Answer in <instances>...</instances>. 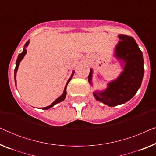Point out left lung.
Returning <instances> with one entry per match:
<instances>
[{
    "label": "left lung",
    "instance_id": "obj_1",
    "mask_svg": "<svg viewBox=\"0 0 156 156\" xmlns=\"http://www.w3.org/2000/svg\"><path fill=\"white\" fill-rule=\"evenodd\" d=\"M115 48V56L124 63L123 72L116 80L108 84L105 90L94 92V96L108 106L124 104L136 94L140 88L144 74V57L136 40L131 36L119 35ZM92 69H90L88 81L91 84Z\"/></svg>",
    "mask_w": 156,
    "mask_h": 156
}]
</instances>
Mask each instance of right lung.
<instances>
[{
	"mask_svg": "<svg viewBox=\"0 0 156 156\" xmlns=\"http://www.w3.org/2000/svg\"><path fill=\"white\" fill-rule=\"evenodd\" d=\"M28 44H29V40L26 42V43L25 44V45H24V48H23V52H21L20 54H19L18 57V59H17L16 64V69H15V72H14V76H15V82H16V72H17V71H18V69L19 65H20V61L22 60L23 58V57H24V56L25 55V54H26V52H27L26 48L27 47V45H28ZM74 73V72H72V74L71 77H70V78L69 79V80H68L67 82V84H66V85H65V89H64V92H63L62 94L59 97L57 98V99L56 100H55V101L54 102H53L52 104H51L50 106H46V107H44V108H43V109H44V110L48 109V108H51V107H52V106H54V105H55V104H57V103H59V102L62 101H64V100H65V97H66V95H67V91H66V89H67V86L68 83H69V82H70V80H71V79H72V76H73Z\"/></svg>",
	"mask_w": 156,
	"mask_h": 156,
	"instance_id": "obj_1",
	"label": "right lung"
}]
</instances>
